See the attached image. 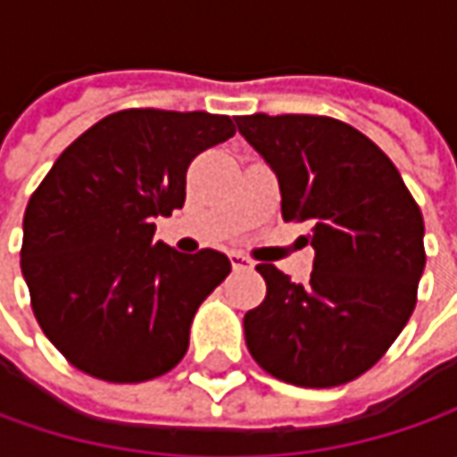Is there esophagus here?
<instances>
[{
  "label": "esophagus",
  "instance_id": "34e87169",
  "mask_svg": "<svg viewBox=\"0 0 457 457\" xmlns=\"http://www.w3.org/2000/svg\"><path fill=\"white\" fill-rule=\"evenodd\" d=\"M231 267H234V270H249V267H252V259H246L244 254H237V252H234V254H231Z\"/></svg>",
  "mask_w": 457,
  "mask_h": 457
}]
</instances>
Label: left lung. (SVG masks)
I'll use <instances>...</instances> for the list:
<instances>
[{"instance_id": "left-lung-1", "label": "left lung", "mask_w": 457, "mask_h": 457, "mask_svg": "<svg viewBox=\"0 0 457 457\" xmlns=\"http://www.w3.org/2000/svg\"><path fill=\"white\" fill-rule=\"evenodd\" d=\"M238 134L272 167L282 219H310L307 285L259 264L264 303L244 315L254 361L295 386L361 377L412 315L425 270V223L399 170L359 129L310 114L237 116Z\"/></svg>"}]
</instances>
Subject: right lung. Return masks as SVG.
<instances>
[{
    "instance_id": "obj_1",
    "label": "right lung",
    "mask_w": 457,
    "mask_h": 457,
    "mask_svg": "<svg viewBox=\"0 0 457 457\" xmlns=\"http://www.w3.org/2000/svg\"><path fill=\"white\" fill-rule=\"evenodd\" d=\"M234 132L228 116L205 112H116L32 193L22 274L43 333L76 369L137 384L180 363L195 310L231 262L216 249H170L154 219L183 208L187 165Z\"/></svg>"
}]
</instances>
